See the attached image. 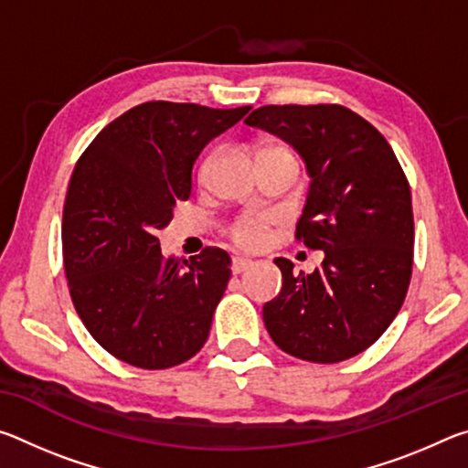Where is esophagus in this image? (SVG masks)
Here are the masks:
<instances>
[{
  "label": "esophagus",
  "mask_w": 468,
  "mask_h": 468,
  "mask_svg": "<svg viewBox=\"0 0 468 468\" xmlns=\"http://www.w3.org/2000/svg\"><path fill=\"white\" fill-rule=\"evenodd\" d=\"M253 262L250 258H233V264H231V271L233 274H241L243 271H248Z\"/></svg>",
  "instance_id": "esophagus-1"
}]
</instances>
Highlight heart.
<instances>
[{
  "label": "heart",
  "instance_id": "heart-1",
  "mask_svg": "<svg viewBox=\"0 0 468 468\" xmlns=\"http://www.w3.org/2000/svg\"><path fill=\"white\" fill-rule=\"evenodd\" d=\"M271 153H282V154H291L287 148L282 146H266L260 150V154H271ZM258 154V156H260ZM212 163V156L206 158V161L202 163L200 167V176L204 177L206 171H208ZM272 225V217L266 215V212H260V215H245L241 217L237 223L231 227V239L241 245V248H248V250H253V248H260V245L264 243L266 239V231L268 227Z\"/></svg>",
  "mask_w": 468,
  "mask_h": 468
}]
</instances>
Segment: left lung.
Here are the masks:
<instances>
[{"label":"left lung","instance_id":"left-lung-1","mask_svg":"<svg viewBox=\"0 0 468 468\" xmlns=\"http://www.w3.org/2000/svg\"><path fill=\"white\" fill-rule=\"evenodd\" d=\"M245 123L305 161L312 181L295 237L324 251L312 274L274 260L282 289L264 305L268 335L297 359H351L384 335L407 297L415 225L405 171L382 133L343 105H266Z\"/></svg>","mask_w":468,"mask_h":468}]
</instances>
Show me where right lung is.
<instances>
[{"mask_svg": "<svg viewBox=\"0 0 468 468\" xmlns=\"http://www.w3.org/2000/svg\"><path fill=\"white\" fill-rule=\"evenodd\" d=\"M250 109L142 102L101 130L76 165L61 223L69 295L92 338L123 363L167 369L208 338L231 258L218 248L165 258L156 233L189 197L202 148Z\"/></svg>", "mask_w": 468, "mask_h": 468, "instance_id": "obj_1", "label": "right lung"}]
</instances>
